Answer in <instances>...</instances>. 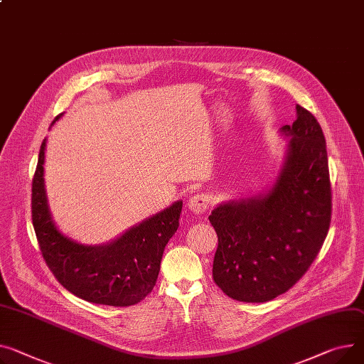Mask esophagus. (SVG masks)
Here are the masks:
<instances>
[{"mask_svg": "<svg viewBox=\"0 0 364 364\" xmlns=\"http://www.w3.org/2000/svg\"><path fill=\"white\" fill-rule=\"evenodd\" d=\"M187 208L196 215L205 213L209 209V198L206 195H203V193H200V195H195L188 199Z\"/></svg>", "mask_w": 364, "mask_h": 364, "instance_id": "34e87169", "label": "esophagus"}]
</instances>
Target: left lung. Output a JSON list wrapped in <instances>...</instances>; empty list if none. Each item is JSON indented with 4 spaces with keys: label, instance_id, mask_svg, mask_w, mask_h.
<instances>
[{
    "label": "left lung",
    "instance_id": "left-lung-1",
    "mask_svg": "<svg viewBox=\"0 0 364 364\" xmlns=\"http://www.w3.org/2000/svg\"><path fill=\"white\" fill-rule=\"evenodd\" d=\"M296 109L293 126L281 129L291 140L274 187L209 216L218 235L212 277L237 301L263 303L288 291L316 259L331 225L325 136L311 112Z\"/></svg>",
    "mask_w": 364,
    "mask_h": 364
}]
</instances>
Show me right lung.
<instances>
[{
  "instance_id": "add662e5",
  "label": "right lung",
  "mask_w": 364,
  "mask_h": 364,
  "mask_svg": "<svg viewBox=\"0 0 364 364\" xmlns=\"http://www.w3.org/2000/svg\"><path fill=\"white\" fill-rule=\"evenodd\" d=\"M45 146L46 139L41 144L32 181V223L48 268L65 289L82 300L114 307L137 304L156 284L164 249L178 228L183 202L148 218L109 245H80L60 232L48 209Z\"/></svg>"
}]
</instances>
